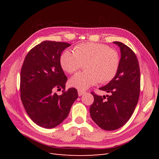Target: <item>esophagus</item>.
Masks as SVG:
<instances>
[{
    "instance_id": "34e87169",
    "label": "esophagus",
    "mask_w": 159,
    "mask_h": 159,
    "mask_svg": "<svg viewBox=\"0 0 159 159\" xmlns=\"http://www.w3.org/2000/svg\"><path fill=\"white\" fill-rule=\"evenodd\" d=\"M78 95H79V96H81L82 95H84V93H86V91H84V90H80V89H78Z\"/></svg>"
}]
</instances>
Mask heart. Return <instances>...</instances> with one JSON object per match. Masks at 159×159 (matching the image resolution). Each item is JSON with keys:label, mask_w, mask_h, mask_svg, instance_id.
Wrapping results in <instances>:
<instances>
[{"label": "heart", "mask_w": 159, "mask_h": 159, "mask_svg": "<svg viewBox=\"0 0 159 159\" xmlns=\"http://www.w3.org/2000/svg\"><path fill=\"white\" fill-rule=\"evenodd\" d=\"M60 62L61 68L69 74L74 73L84 65L85 71L76 74L70 80L71 86L82 90L99 81L104 84L112 80L119 70L120 56L117 51L107 45L85 42L76 45L74 52L64 51Z\"/></svg>", "instance_id": "1"}]
</instances>
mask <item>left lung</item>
<instances>
[{
	"label": "left lung",
	"instance_id": "1",
	"mask_svg": "<svg viewBox=\"0 0 159 159\" xmlns=\"http://www.w3.org/2000/svg\"><path fill=\"white\" fill-rule=\"evenodd\" d=\"M121 50L119 70L115 78L99 89L110 93L101 96L91 92L94 102L89 108L93 121L102 129L113 131L131 118L139 98L141 86L139 61L134 52L120 42H114Z\"/></svg>",
	"mask_w": 159,
	"mask_h": 159
}]
</instances>
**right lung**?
I'll list each match as a JSON object with an SVG mask.
<instances>
[{
    "instance_id": "right-lung-1",
    "label": "right lung",
    "mask_w": 159,
    "mask_h": 159,
    "mask_svg": "<svg viewBox=\"0 0 159 159\" xmlns=\"http://www.w3.org/2000/svg\"><path fill=\"white\" fill-rule=\"evenodd\" d=\"M71 44L44 41L26 55L20 71V98L28 116L46 129L58 125L68 117L71 105L78 99V91H66L68 80L62 70L61 52ZM63 89L58 96L56 90Z\"/></svg>"
}]
</instances>
